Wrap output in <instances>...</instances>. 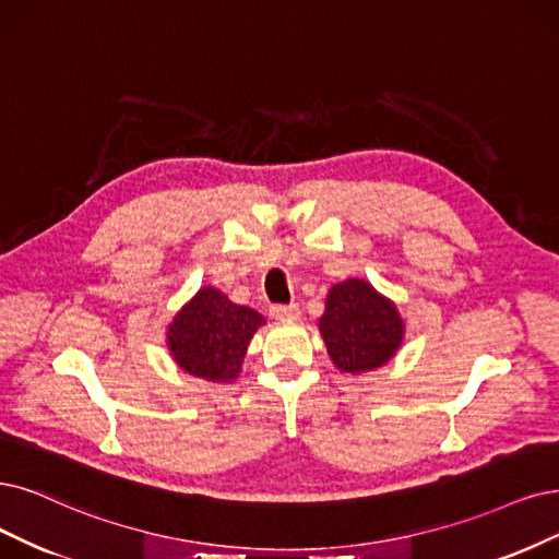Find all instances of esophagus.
Here are the masks:
<instances>
[{"label":"esophagus","mask_w":559,"mask_h":559,"mask_svg":"<svg viewBox=\"0 0 559 559\" xmlns=\"http://www.w3.org/2000/svg\"><path fill=\"white\" fill-rule=\"evenodd\" d=\"M269 313L274 320H297L301 316V308L297 304H276Z\"/></svg>","instance_id":"obj_1"}]
</instances>
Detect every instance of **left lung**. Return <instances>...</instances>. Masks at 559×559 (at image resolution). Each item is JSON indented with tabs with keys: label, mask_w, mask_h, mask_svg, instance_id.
<instances>
[{
	"label": "left lung",
	"mask_w": 559,
	"mask_h": 559,
	"mask_svg": "<svg viewBox=\"0 0 559 559\" xmlns=\"http://www.w3.org/2000/svg\"><path fill=\"white\" fill-rule=\"evenodd\" d=\"M320 332L326 353L345 373H361L386 364L403 341L396 306L373 290V285L349 278L326 297Z\"/></svg>",
	"instance_id": "8db88e82"
}]
</instances>
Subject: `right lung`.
Listing matches in <instances>:
<instances>
[{
	"instance_id": "obj_1",
	"label": "right lung",
	"mask_w": 559,
	"mask_h": 559,
	"mask_svg": "<svg viewBox=\"0 0 559 559\" xmlns=\"http://www.w3.org/2000/svg\"><path fill=\"white\" fill-rule=\"evenodd\" d=\"M260 324L264 318L253 308L233 304L214 287H204L173 320L170 353L186 373L230 382L239 376L248 341Z\"/></svg>"
}]
</instances>
